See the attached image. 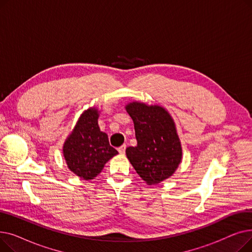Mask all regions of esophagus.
<instances>
[{
  "mask_svg": "<svg viewBox=\"0 0 252 252\" xmlns=\"http://www.w3.org/2000/svg\"><path fill=\"white\" fill-rule=\"evenodd\" d=\"M126 145H123V146L119 147V148H118L119 154H125V153H126Z\"/></svg>",
  "mask_w": 252,
  "mask_h": 252,
  "instance_id": "obj_1",
  "label": "esophagus"
}]
</instances>
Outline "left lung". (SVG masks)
<instances>
[{
	"mask_svg": "<svg viewBox=\"0 0 252 252\" xmlns=\"http://www.w3.org/2000/svg\"><path fill=\"white\" fill-rule=\"evenodd\" d=\"M133 118L138 144L126 148V156L138 175L156 185L175 173L182 159V147L175 123L159 106L133 102L126 106Z\"/></svg>",
	"mask_w": 252,
	"mask_h": 252,
	"instance_id": "obj_1",
	"label": "left lung"
}]
</instances>
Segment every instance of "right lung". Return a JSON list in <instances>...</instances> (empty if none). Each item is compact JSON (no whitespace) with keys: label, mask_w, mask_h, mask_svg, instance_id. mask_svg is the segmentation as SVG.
Listing matches in <instances>:
<instances>
[{"label":"right lung","mask_w":252,"mask_h":252,"mask_svg":"<svg viewBox=\"0 0 252 252\" xmlns=\"http://www.w3.org/2000/svg\"><path fill=\"white\" fill-rule=\"evenodd\" d=\"M98 116L95 108L85 111L63 146L68 168L84 180L94 179L118 153L110 146L107 134L100 130Z\"/></svg>","instance_id":"1"}]
</instances>
